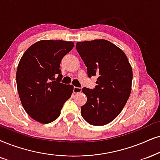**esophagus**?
I'll use <instances>...</instances> for the list:
<instances>
[{
	"label": "esophagus",
	"mask_w": 160,
	"mask_h": 160,
	"mask_svg": "<svg viewBox=\"0 0 160 160\" xmlns=\"http://www.w3.org/2000/svg\"><path fill=\"white\" fill-rule=\"evenodd\" d=\"M73 92L74 94H78V93H80L82 92V88H78V87H74Z\"/></svg>",
	"instance_id": "obj_1"
}]
</instances>
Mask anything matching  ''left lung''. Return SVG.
Segmentation results:
<instances>
[{"label": "left lung", "instance_id": "8db88e82", "mask_svg": "<svg viewBox=\"0 0 160 160\" xmlns=\"http://www.w3.org/2000/svg\"><path fill=\"white\" fill-rule=\"evenodd\" d=\"M76 48L87 67L88 75L98 77L94 90L82 88L87 102L81 115L89 124L102 126L120 114L131 92L133 72L121 48L108 40L78 42Z\"/></svg>", "mask_w": 160, "mask_h": 160}]
</instances>
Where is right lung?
Masks as SVG:
<instances>
[{"label": "right lung", "instance_id": "add662e5", "mask_svg": "<svg viewBox=\"0 0 160 160\" xmlns=\"http://www.w3.org/2000/svg\"><path fill=\"white\" fill-rule=\"evenodd\" d=\"M74 45L72 41L42 40L29 46L20 60L16 72L18 94L26 113L38 122L55 120L72 96L74 86L60 82V65Z\"/></svg>", "mask_w": 160, "mask_h": 160}]
</instances>
